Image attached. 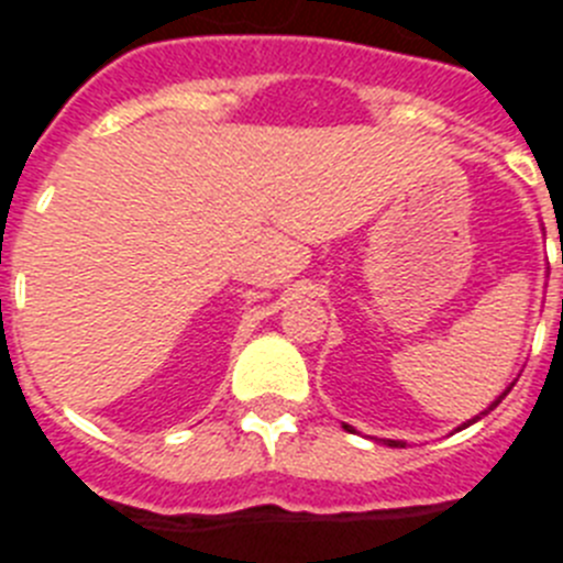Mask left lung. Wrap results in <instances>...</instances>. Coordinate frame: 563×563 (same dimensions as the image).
<instances>
[{"label": "left lung", "mask_w": 563, "mask_h": 563, "mask_svg": "<svg viewBox=\"0 0 563 563\" xmlns=\"http://www.w3.org/2000/svg\"><path fill=\"white\" fill-rule=\"evenodd\" d=\"M510 389H514V383H510V386H507V389H505V391H501V395H499V400H494V402H490V409H487V411H494V409H496V406H499V402H501V400H505V397H507V391H510ZM487 411H482V415H479V417H474V420H467V422H465V426H462V429H467V426H471V422L482 420V417H485V415H487ZM343 429H346V431H352V429H350V426H343ZM386 445H391V449H402V442H397V440H386Z\"/></svg>", "instance_id": "1"}]
</instances>
